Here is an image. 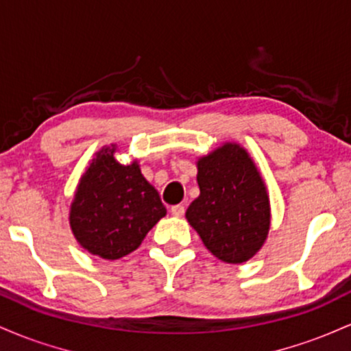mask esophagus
I'll return each mask as SVG.
<instances>
[{"label": "esophagus", "instance_id": "esophagus-1", "mask_svg": "<svg viewBox=\"0 0 351 351\" xmlns=\"http://www.w3.org/2000/svg\"><path fill=\"white\" fill-rule=\"evenodd\" d=\"M171 215L176 217L184 216V206L183 204H176V206H171Z\"/></svg>", "mask_w": 351, "mask_h": 351}]
</instances>
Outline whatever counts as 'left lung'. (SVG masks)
Returning <instances> with one entry per match:
<instances>
[{"mask_svg": "<svg viewBox=\"0 0 351 351\" xmlns=\"http://www.w3.org/2000/svg\"><path fill=\"white\" fill-rule=\"evenodd\" d=\"M196 180L199 196L186 209L188 223L217 259H251L271 226L267 191L251 156L239 145H223L199 160Z\"/></svg>", "mask_w": 351, "mask_h": 351, "instance_id": "left-lung-1", "label": "left lung"}]
</instances>
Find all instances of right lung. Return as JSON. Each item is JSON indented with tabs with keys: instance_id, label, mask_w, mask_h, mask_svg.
<instances>
[{
	"instance_id": "1",
	"label": "right lung",
	"mask_w": 351,
	"mask_h": 351,
	"mask_svg": "<svg viewBox=\"0 0 351 351\" xmlns=\"http://www.w3.org/2000/svg\"><path fill=\"white\" fill-rule=\"evenodd\" d=\"M115 147L104 148L80 178L71 206V228L84 249L102 259L135 251L167 215L158 191L138 165H120Z\"/></svg>"
}]
</instances>
